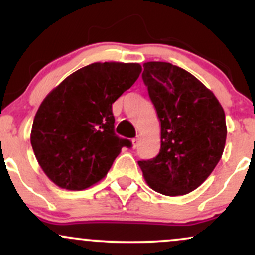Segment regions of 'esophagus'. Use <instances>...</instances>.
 Returning <instances> with one entry per match:
<instances>
[{
    "mask_svg": "<svg viewBox=\"0 0 255 255\" xmlns=\"http://www.w3.org/2000/svg\"><path fill=\"white\" fill-rule=\"evenodd\" d=\"M137 146V139H133L131 140V148H136Z\"/></svg>",
    "mask_w": 255,
    "mask_h": 255,
    "instance_id": "1",
    "label": "esophagus"
}]
</instances>
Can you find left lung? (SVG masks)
<instances>
[{"label":"left lung","instance_id":"1","mask_svg":"<svg viewBox=\"0 0 255 255\" xmlns=\"http://www.w3.org/2000/svg\"><path fill=\"white\" fill-rule=\"evenodd\" d=\"M142 80L160 124V151L140 160L146 183L168 197L188 194L211 175L223 154L227 124L211 90L168 62L144 63Z\"/></svg>","mask_w":255,"mask_h":255}]
</instances>
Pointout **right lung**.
Wrapping results in <instances>:
<instances>
[{"label":"right lung","mask_w":255,"mask_h":255,"mask_svg":"<svg viewBox=\"0 0 255 255\" xmlns=\"http://www.w3.org/2000/svg\"><path fill=\"white\" fill-rule=\"evenodd\" d=\"M141 71L139 63H91L44 98L32 125L31 145L51 182L83 191L107 176L121 148L130 146L114 133L111 107Z\"/></svg>","instance_id":"obj_1"}]
</instances>
